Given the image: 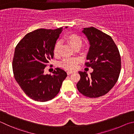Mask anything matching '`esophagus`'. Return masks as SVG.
Here are the masks:
<instances>
[{
	"label": "esophagus",
	"mask_w": 134,
	"mask_h": 134,
	"mask_svg": "<svg viewBox=\"0 0 134 134\" xmlns=\"http://www.w3.org/2000/svg\"><path fill=\"white\" fill-rule=\"evenodd\" d=\"M72 73H73V72H72V71H68V72H67V74H68V75H71V74H72Z\"/></svg>",
	"instance_id": "esophagus-1"
}]
</instances>
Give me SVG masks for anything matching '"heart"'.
Masks as SVG:
<instances>
[{
	"label": "heart",
	"mask_w": 134,
	"mask_h": 134,
	"mask_svg": "<svg viewBox=\"0 0 134 134\" xmlns=\"http://www.w3.org/2000/svg\"><path fill=\"white\" fill-rule=\"evenodd\" d=\"M65 39L75 49L77 47H81L82 44V39L76 34H72L67 35L65 37ZM60 46V42L58 41L55 43L53 49V52L55 55H58L59 53ZM79 61V59L78 58H67L61 62L60 63V66L66 69L73 71L76 68L77 64Z\"/></svg>",
	"instance_id": "heart-1"
}]
</instances>
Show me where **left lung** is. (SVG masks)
I'll return each instance as SVG.
<instances>
[{
    "label": "left lung",
    "mask_w": 134,
    "mask_h": 134,
    "mask_svg": "<svg viewBox=\"0 0 134 134\" xmlns=\"http://www.w3.org/2000/svg\"><path fill=\"white\" fill-rule=\"evenodd\" d=\"M90 49L86 56V66L93 69L90 76L79 71L81 79L76 85L79 92L90 98L106 94L115 85L121 72L119 52L112 37L95 27L83 28Z\"/></svg>",
    "instance_id": "obj_1"
}]
</instances>
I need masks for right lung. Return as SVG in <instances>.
Returning <instances> with one entry per match:
<instances>
[{
  "mask_svg": "<svg viewBox=\"0 0 134 134\" xmlns=\"http://www.w3.org/2000/svg\"><path fill=\"white\" fill-rule=\"evenodd\" d=\"M62 30L63 27L35 30L26 35L15 48L14 76L26 94L35 100L52 99L67 76L66 72L59 68L52 75L43 74L44 68L53 58L54 46Z\"/></svg>",
  "mask_w": 134,
  "mask_h": 134,
  "instance_id": "right-lung-1",
  "label": "right lung"
}]
</instances>
